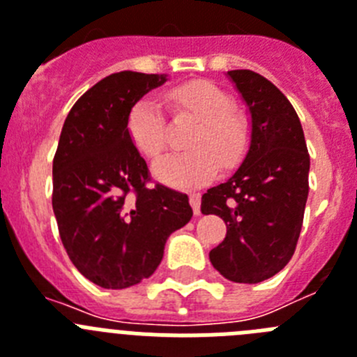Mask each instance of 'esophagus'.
I'll return each instance as SVG.
<instances>
[{"mask_svg":"<svg viewBox=\"0 0 357 357\" xmlns=\"http://www.w3.org/2000/svg\"><path fill=\"white\" fill-rule=\"evenodd\" d=\"M200 202H202V197L200 193H193V195H189V204H191V207H193V213L200 214Z\"/></svg>","mask_w":357,"mask_h":357,"instance_id":"1","label":"esophagus"}]
</instances>
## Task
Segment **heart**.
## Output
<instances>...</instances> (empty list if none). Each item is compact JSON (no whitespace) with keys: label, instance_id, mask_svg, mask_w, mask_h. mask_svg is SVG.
<instances>
[{"label":"heart","instance_id":"1","mask_svg":"<svg viewBox=\"0 0 357 357\" xmlns=\"http://www.w3.org/2000/svg\"><path fill=\"white\" fill-rule=\"evenodd\" d=\"M175 105L200 119L185 153H172L153 164V176L176 189H195L216 178L220 164L232 168L248 146L245 119L232 112V100L209 82H191L169 93ZM127 132L132 144L144 157L160 155L166 146V118L155 96H143L128 110Z\"/></svg>","mask_w":357,"mask_h":357}]
</instances>
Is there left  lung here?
Returning <instances> with one entry per match:
<instances>
[{"label": "left lung", "mask_w": 357, "mask_h": 357, "mask_svg": "<svg viewBox=\"0 0 357 357\" xmlns=\"http://www.w3.org/2000/svg\"><path fill=\"white\" fill-rule=\"evenodd\" d=\"M250 116V144L229 181L207 189L202 213L225 222L227 236L209 252L225 279L257 284L291 259L309 193L304 130L288 98L259 73L227 71Z\"/></svg>", "instance_id": "1"}]
</instances>
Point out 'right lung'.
<instances>
[{
	"instance_id": "obj_1",
	"label": "right lung",
	"mask_w": 357,
	"mask_h": 357,
	"mask_svg": "<svg viewBox=\"0 0 357 357\" xmlns=\"http://www.w3.org/2000/svg\"><path fill=\"white\" fill-rule=\"evenodd\" d=\"M168 75L112 73L69 110L53 159V213L78 272L105 289L155 272L172 232L193 216L188 195L146 188L148 166L127 132L128 110Z\"/></svg>"
}]
</instances>
